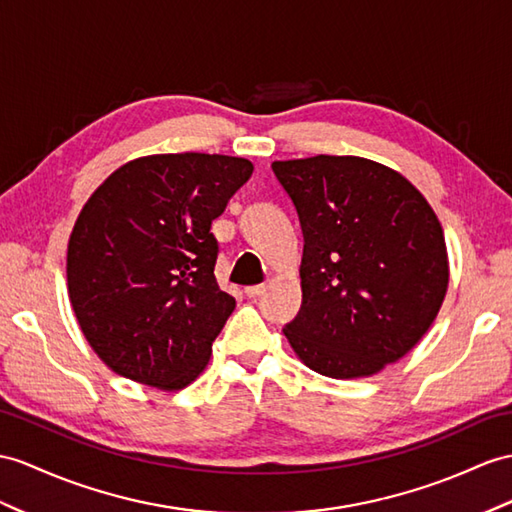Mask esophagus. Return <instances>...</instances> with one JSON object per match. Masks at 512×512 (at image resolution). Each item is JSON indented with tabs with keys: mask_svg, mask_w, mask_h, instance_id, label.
<instances>
[{
	"mask_svg": "<svg viewBox=\"0 0 512 512\" xmlns=\"http://www.w3.org/2000/svg\"><path fill=\"white\" fill-rule=\"evenodd\" d=\"M263 293H265V284H254V286H247V289H245L247 297H258Z\"/></svg>",
	"mask_w": 512,
	"mask_h": 512,
	"instance_id": "esophagus-1",
	"label": "esophagus"
}]
</instances>
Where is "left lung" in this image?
Here are the masks:
<instances>
[{
    "label": "left lung",
    "mask_w": 512,
    "mask_h": 512,
    "mask_svg": "<svg viewBox=\"0 0 512 512\" xmlns=\"http://www.w3.org/2000/svg\"><path fill=\"white\" fill-rule=\"evenodd\" d=\"M304 234L302 308L282 330L321 376L369 378L428 332L450 284L441 221L400 171L360 156L276 160Z\"/></svg>",
    "instance_id": "1"
}]
</instances>
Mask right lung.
<instances>
[{
    "label": "right lung",
    "instance_id": "1",
    "mask_svg": "<svg viewBox=\"0 0 512 512\" xmlns=\"http://www.w3.org/2000/svg\"><path fill=\"white\" fill-rule=\"evenodd\" d=\"M247 158H134L86 199L67 247L84 339L119 376L180 391L202 373L236 306L215 278L213 223L252 176Z\"/></svg>",
    "mask_w": 512,
    "mask_h": 512
}]
</instances>
